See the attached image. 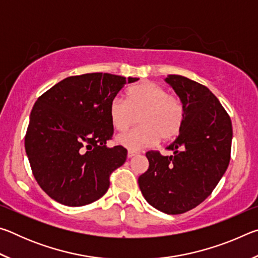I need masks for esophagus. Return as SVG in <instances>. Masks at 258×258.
<instances>
[{"instance_id":"obj_1","label":"esophagus","mask_w":258,"mask_h":258,"mask_svg":"<svg viewBox=\"0 0 258 258\" xmlns=\"http://www.w3.org/2000/svg\"><path fill=\"white\" fill-rule=\"evenodd\" d=\"M138 154H137V152H134V151H128L127 152V157H128V158H132V157H135V156H137Z\"/></svg>"}]
</instances>
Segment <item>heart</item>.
<instances>
[{"instance_id":"heart-1","label":"heart","mask_w":258,"mask_h":258,"mask_svg":"<svg viewBox=\"0 0 258 258\" xmlns=\"http://www.w3.org/2000/svg\"><path fill=\"white\" fill-rule=\"evenodd\" d=\"M112 127L119 132L127 130L138 117L139 127L116 138L126 149L138 151L160 141L168 142L180 134L184 123V108L181 101L171 97L165 87L154 82H143L130 87L126 101L112 99L108 107Z\"/></svg>"}]
</instances>
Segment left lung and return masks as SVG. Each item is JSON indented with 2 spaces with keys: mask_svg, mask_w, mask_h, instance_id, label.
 <instances>
[{
  "mask_svg": "<svg viewBox=\"0 0 258 258\" xmlns=\"http://www.w3.org/2000/svg\"><path fill=\"white\" fill-rule=\"evenodd\" d=\"M165 82L180 98L184 123L166 148L173 155L147 152L149 168L139 177V186L152 207L176 215L203 203L224 175L230 163L232 124L206 86L181 75H168Z\"/></svg>",
  "mask_w": 258,
  "mask_h": 258,
  "instance_id": "left-lung-1",
  "label": "left lung"
}]
</instances>
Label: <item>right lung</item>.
I'll use <instances>...</instances> for the list:
<instances>
[{"label":"right lung","instance_id":"1","mask_svg":"<svg viewBox=\"0 0 258 258\" xmlns=\"http://www.w3.org/2000/svg\"><path fill=\"white\" fill-rule=\"evenodd\" d=\"M139 78L92 73L67 77L35 102L25 138L30 167L59 204L84 206L101 198L109 176L127 150L107 147L113 127L108 107L125 84Z\"/></svg>","mask_w":258,"mask_h":258}]
</instances>
